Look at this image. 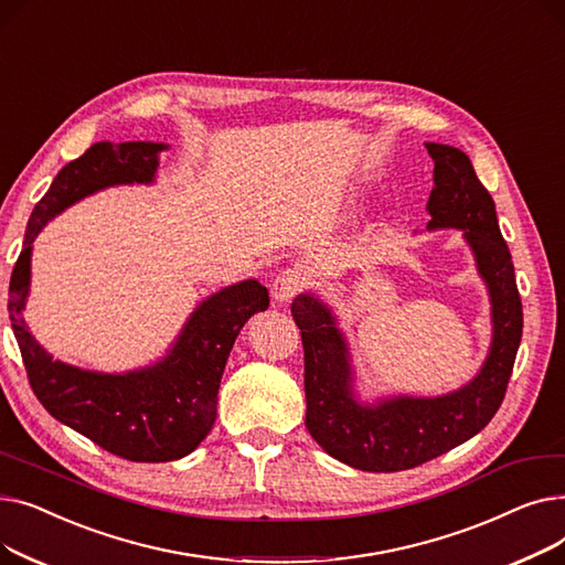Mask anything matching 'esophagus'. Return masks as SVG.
<instances>
[{
  "label": "esophagus",
  "mask_w": 565,
  "mask_h": 565,
  "mask_svg": "<svg viewBox=\"0 0 565 565\" xmlns=\"http://www.w3.org/2000/svg\"><path fill=\"white\" fill-rule=\"evenodd\" d=\"M305 286H307V275L298 270V267H288V270L279 273L277 279L273 281V300L279 305L292 302Z\"/></svg>",
  "instance_id": "obj_1"
}]
</instances>
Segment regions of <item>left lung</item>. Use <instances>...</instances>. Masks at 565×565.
<instances>
[{
	"label": "left lung",
	"mask_w": 565,
	"mask_h": 565,
	"mask_svg": "<svg viewBox=\"0 0 565 565\" xmlns=\"http://www.w3.org/2000/svg\"><path fill=\"white\" fill-rule=\"evenodd\" d=\"M435 162L428 231L462 228L492 305V343L483 369L458 392L394 396L364 405L352 392L350 354L332 309L302 292L290 305L305 345L307 428L332 458L362 471H403L456 449L499 409L522 339V302L494 201L469 158L447 143H426Z\"/></svg>",
	"instance_id": "1"
}]
</instances>
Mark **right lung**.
<instances>
[{
  "label": "right lung",
  "instance_id": "add662e5",
  "mask_svg": "<svg viewBox=\"0 0 565 565\" xmlns=\"http://www.w3.org/2000/svg\"><path fill=\"white\" fill-rule=\"evenodd\" d=\"M167 143L98 141L56 173L29 217L9 286V318L36 398L54 419L132 462H169L192 454L217 417V392L243 324L270 307L267 288L247 279L203 300L164 358L130 373H96L52 360L24 322L32 245L41 228L75 201L111 185L153 183Z\"/></svg>",
  "mask_w": 565,
  "mask_h": 565
}]
</instances>
